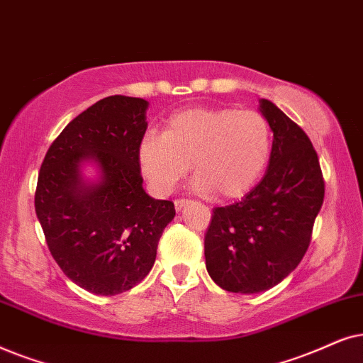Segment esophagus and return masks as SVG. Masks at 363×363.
Segmentation results:
<instances>
[{
    "mask_svg": "<svg viewBox=\"0 0 363 363\" xmlns=\"http://www.w3.org/2000/svg\"><path fill=\"white\" fill-rule=\"evenodd\" d=\"M187 204H189V201H187V199H176V201H174V206H176V211H181L182 207L187 206Z\"/></svg>",
    "mask_w": 363,
    "mask_h": 363,
    "instance_id": "esophagus-1",
    "label": "esophagus"
}]
</instances>
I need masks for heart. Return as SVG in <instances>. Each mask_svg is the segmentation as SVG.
I'll use <instances>...</instances> for the list:
<instances>
[{
  "mask_svg": "<svg viewBox=\"0 0 363 363\" xmlns=\"http://www.w3.org/2000/svg\"><path fill=\"white\" fill-rule=\"evenodd\" d=\"M270 152L272 131L259 111L189 108L174 113L161 136L147 134L138 159L157 194H169L191 162L197 189L235 199L257 184Z\"/></svg>",
  "mask_w": 363,
  "mask_h": 363,
  "instance_id": "1",
  "label": "heart"
}]
</instances>
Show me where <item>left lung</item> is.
Here are the masks:
<instances>
[{
    "label": "left lung",
    "instance_id": "obj_1",
    "mask_svg": "<svg viewBox=\"0 0 363 363\" xmlns=\"http://www.w3.org/2000/svg\"><path fill=\"white\" fill-rule=\"evenodd\" d=\"M260 113L274 133L265 176L242 201L212 211L204 238L207 272L235 294L267 291L301 264L325 194L306 131L267 99Z\"/></svg>",
    "mask_w": 363,
    "mask_h": 363
}]
</instances>
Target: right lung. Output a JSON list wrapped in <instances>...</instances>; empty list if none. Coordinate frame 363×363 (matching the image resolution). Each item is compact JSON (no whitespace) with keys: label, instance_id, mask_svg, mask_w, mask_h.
<instances>
[{"label":"right lung","instance_id":"obj_1","mask_svg":"<svg viewBox=\"0 0 363 363\" xmlns=\"http://www.w3.org/2000/svg\"><path fill=\"white\" fill-rule=\"evenodd\" d=\"M147 101L109 96L76 116L48 149L35 209L56 264L98 296H118L152 269L157 244L174 219L172 201L143 189L138 149ZM91 158L101 179L88 185L80 162Z\"/></svg>","mask_w":363,"mask_h":363}]
</instances>
